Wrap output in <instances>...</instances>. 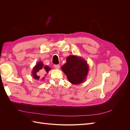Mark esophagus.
<instances>
[{
  "label": "esophagus",
  "instance_id": "esophagus-1",
  "mask_svg": "<svg viewBox=\"0 0 130 130\" xmlns=\"http://www.w3.org/2000/svg\"><path fill=\"white\" fill-rule=\"evenodd\" d=\"M54 67H55V68L59 69V68H60V65H59V64H55L54 66Z\"/></svg>",
  "mask_w": 130,
  "mask_h": 130
}]
</instances>
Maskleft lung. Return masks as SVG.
<instances>
[{"mask_svg":"<svg viewBox=\"0 0 130 130\" xmlns=\"http://www.w3.org/2000/svg\"><path fill=\"white\" fill-rule=\"evenodd\" d=\"M61 69L70 83L74 85L81 84L85 80L89 69L86 61L74 55L67 57Z\"/></svg>","mask_w":130,"mask_h":130,"instance_id":"left-lung-1","label":"left lung"}]
</instances>
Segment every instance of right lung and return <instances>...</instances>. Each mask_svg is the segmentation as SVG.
Returning a JSON list of instances; mask_svg holds the SVG:
<instances>
[{
    "instance_id": "right-lung-1",
    "label": "right lung",
    "mask_w": 130,
    "mask_h": 130,
    "mask_svg": "<svg viewBox=\"0 0 130 130\" xmlns=\"http://www.w3.org/2000/svg\"><path fill=\"white\" fill-rule=\"evenodd\" d=\"M50 70V68L48 66H44L42 62H39L33 69L32 75L35 79L38 80L40 75H43L45 73H48Z\"/></svg>"
}]
</instances>
